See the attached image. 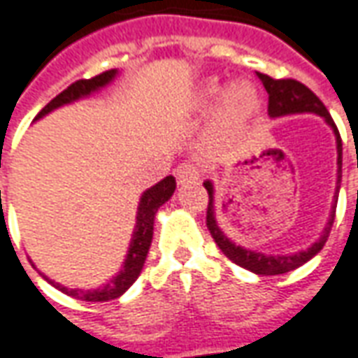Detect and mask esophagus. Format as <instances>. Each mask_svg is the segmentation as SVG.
I'll return each instance as SVG.
<instances>
[{"label": "esophagus", "mask_w": 358, "mask_h": 358, "mask_svg": "<svg viewBox=\"0 0 358 358\" xmlns=\"http://www.w3.org/2000/svg\"><path fill=\"white\" fill-rule=\"evenodd\" d=\"M174 174H176L178 184H194V182H198L199 176H201L198 164H194L192 160L180 162L178 166H176V170H174Z\"/></svg>", "instance_id": "esophagus-1"}]
</instances>
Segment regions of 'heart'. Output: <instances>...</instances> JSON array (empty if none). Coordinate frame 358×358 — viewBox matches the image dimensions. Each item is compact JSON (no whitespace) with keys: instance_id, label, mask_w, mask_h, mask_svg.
<instances>
[{"instance_id":"1","label":"heart","mask_w":358,"mask_h":358,"mask_svg":"<svg viewBox=\"0 0 358 358\" xmlns=\"http://www.w3.org/2000/svg\"><path fill=\"white\" fill-rule=\"evenodd\" d=\"M215 117H213V135L217 138H227L237 133L259 109V92L250 82H235L229 86L221 87L217 82H208L201 87L199 101L201 106H213L217 99Z\"/></svg>"}]
</instances>
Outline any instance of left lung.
<instances>
[{"label":"left lung","mask_w":358,"mask_h":358,"mask_svg":"<svg viewBox=\"0 0 358 358\" xmlns=\"http://www.w3.org/2000/svg\"><path fill=\"white\" fill-rule=\"evenodd\" d=\"M257 76L261 78L262 86L266 87V92H268V115L271 117H280V115H290V113H317V115H322L331 125L333 131H335V137H337V155H339L337 157V164H339V170H337V192H339V188H341L343 164L341 135H339V129L333 123L331 115H329L327 108L323 106L322 99L315 96L310 87L303 86L298 80H292V78L276 80V78L266 76V74H261V72H257ZM203 186H206L208 196H210L208 213H206V223H208V229H210L211 237H213V241L217 243L221 252L229 261L239 264L243 268H247V271L255 272V274L274 276V274H286V272L298 268L301 264H306L310 259H313L323 249V245L327 243V237L331 233L333 221H335V208H337V194H335V201H333L329 221H327L325 229L320 235V239L315 241L310 249L296 252V255H290V257H272V255H262V252H252V250L241 249V247H237L235 243H231L223 235V231L220 229V225L215 221V215H213V186H211V182H203Z\"/></svg>","instance_id":"1"}]
</instances>
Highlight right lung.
Returning <instances> with one entry per match:
<instances>
[{
    "mask_svg": "<svg viewBox=\"0 0 358 358\" xmlns=\"http://www.w3.org/2000/svg\"><path fill=\"white\" fill-rule=\"evenodd\" d=\"M117 74V70H106L97 76L90 78V80H78L74 84L60 92L55 99H50L46 103L45 108L41 109V113L36 115V119L46 115L48 111L60 108L64 103H70L78 97L87 96L92 92H96L97 87L106 86L108 82L113 80V76ZM176 189V180L174 176H166L164 180H160L157 186H152L150 189H147L141 198V203H138V213H137V227H135V233H133V241H131V247H129L127 261L123 264V271L119 272L117 276L113 280H109L103 288L99 290H68L64 286H60L57 282H50L55 288H58L60 292H64L72 298H78V300L84 301H109L119 298L125 290H129L133 286V282L137 280L138 274L143 271V264H145V259H147L148 247H150V241H152V227H155V213L159 211V208L169 201L170 196L174 194ZM48 280V278H46Z\"/></svg>",
    "mask_w": 358,
    "mask_h": 358,
    "instance_id": "obj_1",
    "label": "right lung"
}]
</instances>
